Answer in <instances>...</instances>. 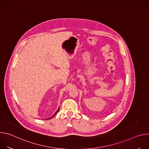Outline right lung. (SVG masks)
Masks as SVG:
<instances>
[{
	"mask_svg": "<svg viewBox=\"0 0 149 149\" xmlns=\"http://www.w3.org/2000/svg\"><path fill=\"white\" fill-rule=\"evenodd\" d=\"M59 109H58V110H57V111H56V113H55V114H56V113H57V112H58V110H59ZM55 114H54V116H55ZM53 116H52V117H53ZM52 117H51V118H48V119H51V118H52Z\"/></svg>",
	"mask_w": 149,
	"mask_h": 149,
	"instance_id": "right-lung-1",
	"label": "right lung"
}]
</instances>
